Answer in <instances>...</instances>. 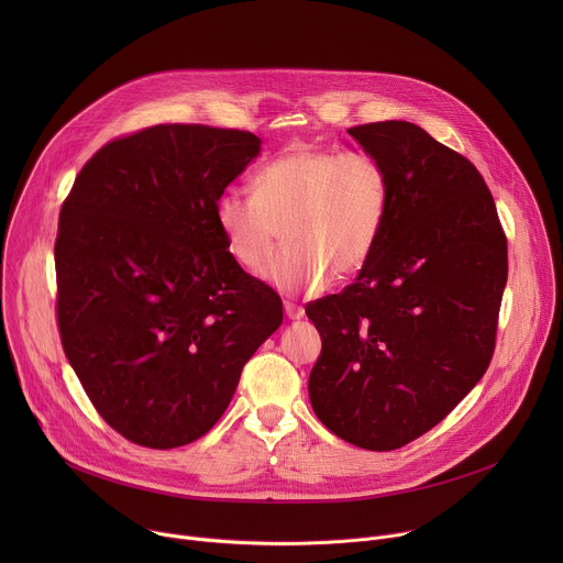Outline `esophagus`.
Segmentation results:
<instances>
[{
    "mask_svg": "<svg viewBox=\"0 0 563 563\" xmlns=\"http://www.w3.org/2000/svg\"><path fill=\"white\" fill-rule=\"evenodd\" d=\"M285 316L296 320V318L302 316V307L298 302H294V300H285Z\"/></svg>",
    "mask_w": 563,
    "mask_h": 563,
    "instance_id": "1",
    "label": "esophagus"
}]
</instances>
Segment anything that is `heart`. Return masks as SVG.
<instances>
[{"mask_svg": "<svg viewBox=\"0 0 563 563\" xmlns=\"http://www.w3.org/2000/svg\"><path fill=\"white\" fill-rule=\"evenodd\" d=\"M389 209L385 167L365 151L294 146L254 176V194L229 189L216 222L229 256L256 272L283 224L285 245L263 276L285 294H307L341 280L369 261Z\"/></svg>", "mask_w": 563, "mask_h": 563, "instance_id": "b5f03b06", "label": "heart"}]
</instances>
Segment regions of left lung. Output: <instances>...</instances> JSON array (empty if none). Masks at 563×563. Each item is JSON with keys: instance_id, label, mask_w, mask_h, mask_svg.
<instances>
[{"instance_id": "left-lung-1", "label": "left lung", "mask_w": 563, "mask_h": 563, "mask_svg": "<svg viewBox=\"0 0 563 563\" xmlns=\"http://www.w3.org/2000/svg\"><path fill=\"white\" fill-rule=\"evenodd\" d=\"M347 133L385 167L389 209L358 278L307 302L320 350L311 408L363 450L408 445L486 374L508 280V238L467 157L404 120Z\"/></svg>"}]
</instances>
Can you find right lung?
Listing matches in <instances>:
<instances>
[{
	"instance_id": "obj_1",
	"label": "right lung",
	"mask_w": 563,
	"mask_h": 563,
	"mask_svg": "<svg viewBox=\"0 0 563 563\" xmlns=\"http://www.w3.org/2000/svg\"><path fill=\"white\" fill-rule=\"evenodd\" d=\"M258 153L250 131L155 124L96 151L62 202V347L98 415L135 445L207 434L283 323L280 296L229 256L216 222Z\"/></svg>"
}]
</instances>
